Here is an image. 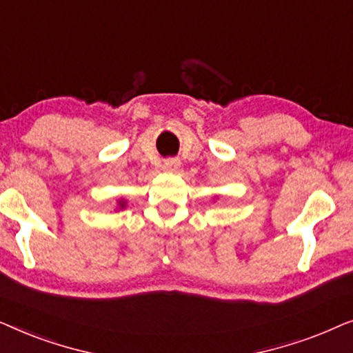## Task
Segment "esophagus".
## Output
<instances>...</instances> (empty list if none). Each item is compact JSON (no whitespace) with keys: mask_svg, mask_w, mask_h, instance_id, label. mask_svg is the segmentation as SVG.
<instances>
[{"mask_svg":"<svg viewBox=\"0 0 353 353\" xmlns=\"http://www.w3.org/2000/svg\"><path fill=\"white\" fill-rule=\"evenodd\" d=\"M178 167H180V162H178L176 159H167V161L163 162V170L167 172H176Z\"/></svg>","mask_w":353,"mask_h":353,"instance_id":"obj_1","label":"esophagus"}]
</instances>
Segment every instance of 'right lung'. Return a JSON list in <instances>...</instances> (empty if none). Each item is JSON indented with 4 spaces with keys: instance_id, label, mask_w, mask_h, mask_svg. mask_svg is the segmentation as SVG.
I'll return each mask as SVG.
<instances>
[{
    "instance_id": "1",
    "label": "right lung",
    "mask_w": 353,
    "mask_h": 353,
    "mask_svg": "<svg viewBox=\"0 0 353 353\" xmlns=\"http://www.w3.org/2000/svg\"><path fill=\"white\" fill-rule=\"evenodd\" d=\"M125 207H127V201H125V199H119V201H117V207H115V210H123Z\"/></svg>"
}]
</instances>
